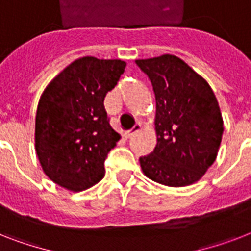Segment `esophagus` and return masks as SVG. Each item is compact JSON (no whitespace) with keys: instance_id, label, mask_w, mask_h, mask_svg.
<instances>
[{"instance_id":"34e87169","label":"esophagus","mask_w":251,"mask_h":251,"mask_svg":"<svg viewBox=\"0 0 251 251\" xmlns=\"http://www.w3.org/2000/svg\"><path fill=\"white\" fill-rule=\"evenodd\" d=\"M141 130H142V125H141V124H137V125L134 126L133 129L129 130V131H126V133L124 134V137H125L126 139H129V138L134 137V135H135L137 133H139Z\"/></svg>"}]
</instances>
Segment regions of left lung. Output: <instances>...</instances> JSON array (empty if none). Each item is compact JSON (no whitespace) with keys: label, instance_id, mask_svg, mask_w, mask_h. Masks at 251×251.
<instances>
[{"label":"left lung","instance_id":"1","mask_svg":"<svg viewBox=\"0 0 251 251\" xmlns=\"http://www.w3.org/2000/svg\"><path fill=\"white\" fill-rule=\"evenodd\" d=\"M135 64L151 80L156 100L157 143L150 155L139 157L142 171L165 186L197 182L216 160L224 131L214 91L185 61L172 54Z\"/></svg>","mask_w":251,"mask_h":251}]
</instances>
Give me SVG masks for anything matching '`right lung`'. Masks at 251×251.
<instances>
[{
  "label": "right lung",
  "mask_w": 251,
  "mask_h": 251,
  "mask_svg": "<svg viewBox=\"0 0 251 251\" xmlns=\"http://www.w3.org/2000/svg\"><path fill=\"white\" fill-rule=\"evenodd\" d=\"M125 68V61L82 57L41 95L35 150L44 173L57 185L82 191L104 177V161L121 138L109 125L104 98Z\"/></svg>",
  "instance_id": "obj_1"
}]
</instances>
